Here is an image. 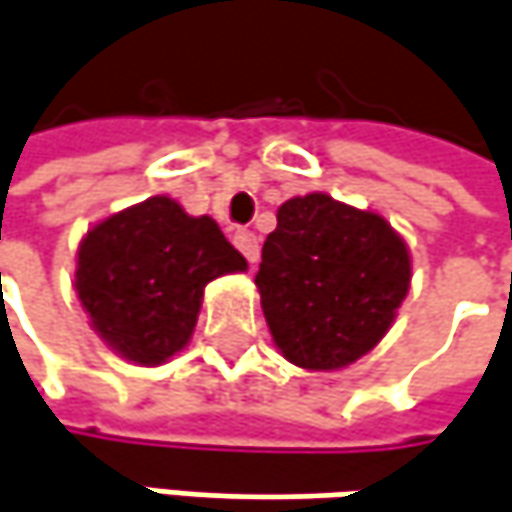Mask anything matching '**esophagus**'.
I'll use <instances>...</instances> for the list:
<instances>
[{"label":"esophagus","mask_w":512,"mask_h":512,"mask_svg":"<svg viewBox=\"0 0 512 512\" xmlns=\"http://www.w3.org/2000/svg\"><path fill=\"white\" fill-rule=\"evenodd\" d=\"M233 244L239 247V253H242L250 265L259 262V239H256L253 230H236V233H233Z\"/></svg>","instance_id":"obj_1"}]
</instances>
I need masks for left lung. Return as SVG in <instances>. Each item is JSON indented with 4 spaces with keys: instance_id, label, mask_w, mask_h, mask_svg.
Wrapping results in <instances>:
<instances>
[{
    "instance_id": "left-lung-1",
    "label": "left lung",
    "mask_w": 512,
    "mask_h": 512,
    "mask_svg": "<svg viewBox=\"0 0 512 512\" xmlns=\"http://www.w3.org/2000/svg\"><path fill=\"white\" fill-rule=\"evenodd\" d=\"M409 270L386 218L322 192L285 201L256 273L273 343L302 369H343L389 331Z\"/></svg>"
}]
</instances>
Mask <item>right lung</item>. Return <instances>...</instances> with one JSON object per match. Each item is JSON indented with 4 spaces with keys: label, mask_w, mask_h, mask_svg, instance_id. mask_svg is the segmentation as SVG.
<instances>
[{
    "label": "right lung",
    "mask_w": 512,
    "mask_h": 512,
    "mask_svg": "<svg viewBox=\"0 0 512 512\" xmlns=\"http://www.w3.org/2000/svg\"><path fill=\"white\" fill-rule=\"evenodd\" d=\"M244 268L213 218H192L155 195L89 230L74 288L117 354L158 366L190 340L207 282Z\"/></svg>",
    "instance_id": "add662e5"
}]
</instances>
